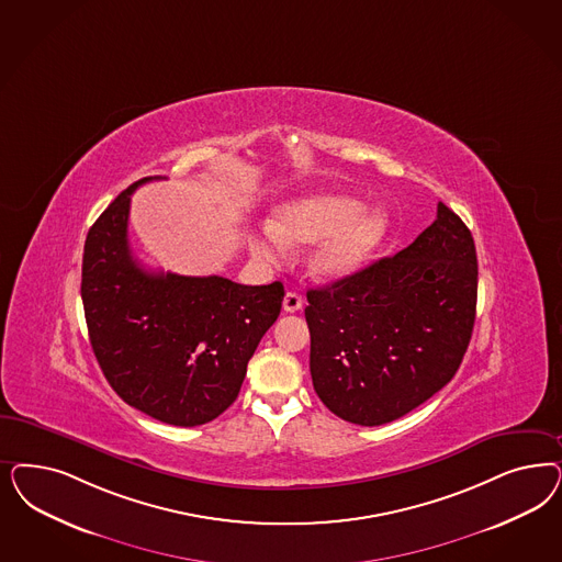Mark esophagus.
<instances>
[{
    "mask_svg": "<svg viewBox=\"0 0 562 562\" xmlns=\"http://www.w3.org/2000/svg\"><path fill=\"white\" fill-rule=\"evenodd\" d=\"M304 306V300H302V295H297V293H285V297H283V310L285 312H297V310H302Z\"/></svg>",
    "mask_w": 562,
    "mask_h": 562,
    "instance_id": "obj_1",
    "label": "esophagus"
}]
</instances>
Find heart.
Instances as JSON below:
<instances>
[{"label":"heart","mask_w":562,"mask_h":562,"mask_svg":"<svg viewBox=\"0 0 562 562\" xmlns=\"http://www.w3.org/2000/svg\"><path fill=\"white\" fill-rule=\"evenodd\" d=\"M362 213V202L344 194H325L285 206L274 225L250 236V250L260 260H274L288 241H325L310 256L312 271L341 279L360 271L379 248L389 227L382 211Z\"/></svg>","instance_id":"b5f03b06"}]
</instances>
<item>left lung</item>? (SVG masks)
<instances>
[{
  "instance_id": "8db88e82",
  "label": "left lung",
  "mask_w": 562,
  "mask_h": 562,
  "mask_svg": "<svg viewBox=\"0 0 562 562\" xmlns=\"http://www.w3.org/2000/svg\"><path fill=\"white\" fill-rule=\"evenodd\" d=\"M306 295L316 395L345 422L381 426L459 370L475 321V244L438 202L435 223L405 250Z\"/></svg>"
}]
</instances>
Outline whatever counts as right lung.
Returning a JSON list of instances; mask_svg holds the SVG:
<instances>
[{
	"label": "right lung",
	"instance_id": "right-lung-1",
	"mask_svg": "<svg viewBox=\"0 0 562 562\" xmlns=\"http://www.w3.org/2000/svg\"><path fill=\"white\" fill-rule=\"evenodd\" d=\"M132 183L94 221L82 256V304L111 389L146 416L192 428L221 416L281 312L283 283L145 271L127 244Z\"/></svg>",
	"mask_w": 562,
	"mask_h": 562
}]
</instances>
